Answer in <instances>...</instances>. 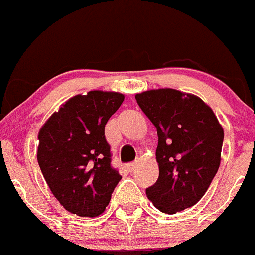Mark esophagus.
Segmentation results:
<instances>
[{
    "instance_id": "obj_1",
    "label": "esophagus",
    "mask_w": 255,
    "mask_h": 255,
    "mask_svg": "<svg viewBox=\"0 0 255 255\" xmlns=\"http://www.w3.org/2000/svg\"><path fill=\"white\" fill-rule=\"evenodd\" d=\"M136 166H137V163H136V162H130V163H128L127 167H128V170L130 171V172H133V171H135V168H136Z\"/></svg>"
}]
</instances>
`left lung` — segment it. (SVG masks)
<instances>
[{
	"mask_svg": "<svg viewBox=\"0 0 255 255\" xmlns=\"http://www.w3.org/2000/svg\"><path fill=\"white\" fill-rule=\"evenodd\" d=\"M136 102L157 130L158 178L146 188L161 212L173 214L195 206L221 163L223 128L201 98L180 90L153 89Z\"/></svg>",
	"mask_w": 255,
	"mask_h": 255,
	"instance_id": "1",
	"label": "left lung"
}]
</instances>
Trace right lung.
<instances>
[{
  "instance_id": "1",
  "label": "right lung",
  "mask_w": 255,
  "mask_h": 255,
  "mask_svg": "<svg viewBox=\"0 0 255 255\" xmlns=\"http://www.w3.org/2000/svg\"><path fill=\"white\" fill-rule=\"evenodd\" d=\"M124 102L117 92L92 90L70 98L38 133L37 160L45 182L68 212L98 217L122 176L112 167L105 124Z\"/></svg>"
}]
</instances>
